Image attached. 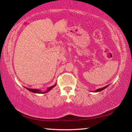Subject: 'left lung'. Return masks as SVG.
I'll return each instance as SVG.
<instances>
[{"mask_svg": "<svg viewBox=\"0 0 132 132\" xmlns=\"http://www.w3.org/2000/svg\"><path fill=\"white\" fill-rule=\"evenodd\" d=\"M109 86V85H108V86H105V87H102V88H98V89H97V90H96L94 92H95V93H97V92H100V91H102L103 90H104V89H105L107 87H108Z\"/></svg>", "mask_w": 132, "mask_h": 132, "instance_id": "8db88e82", "label": "left lung"}]
</instances>
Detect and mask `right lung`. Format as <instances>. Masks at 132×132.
Masks as SVG:
<instances>
[{
	"instance_id": "right-lung-1",
	"label": "right lung",
	"mask_w": 132,
	"mask_h": 132,
	"mask_svg": "<svg viewBox=\"0 0 132 132\" xmlns=\"http://www.w3.org/2000/svg\"><path fill=\"white\" fill-rule=\"evenodd\" d=\"M56 84H55V85H53V86H52L51 87H50L48 88L46 91H44V92H42V91L39 90V89H32V88H26H26L27 89L28 91H31V92L34 93H38V94H44V93H48V91H50L51 89H52L55 86H56Z\"/></svg>"
}]
</instances>
